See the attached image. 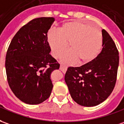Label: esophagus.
Segmentation results:
<instances>
[{"mask_svg":"<svg viewBox=\"0 0 124 124\" xmlns=\"http://www.w3.org/2000/svg\"><path fill=\"white\" fill-rule=\"evenodd\" d=\"M67 66H65V65H62V64H61L60 65V70L61 71H65L67 70Z\"/></svg>","mask_w":124,"mask_h":124,"instance_id":"esophagus-1","label":"esophagus"}]
</instances>
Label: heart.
Wrapping results in <instances>:
<instances>
[{"mask_svg":"<svg viewBox=\"0 0 124 124\" xmlns=\"http://www.w3.org/2000/svg\"><path fill=\"white\" fill-rule=\"evenodd\" d=\"M47 41L51 53L55 58L59 57L68 48L70 50L61 57L65 63H72L78 60L80 63H87L96 59L103 46L102 33L92 25L80 21L64 23L59 30L51 29L47 33Z\"/></svg>","mask_w":124,"mask_h":124,"instance_id":"heart-1","label":"heart"}]
</instances>
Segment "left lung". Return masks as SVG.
Returning a JSON list of instances; mask_svg holds the SVG:
<instances>
[{"mask_svg":"<svg viewBox=\"0 0 124 124\" xmlns=\"http://www.w3.org/2000/svg\"><path fill=\"white\" fill-rule=\"evenodd\" d=\"M102 36L103 49L96 59L80 67H68L65 75L71 98L82 106L103 103L116 85L119 52L106 30H102Z\"/></svg>","mask_w":124,"mask_h":124,"instance_id":"obj_1","label":"left lung"}]
</instances>
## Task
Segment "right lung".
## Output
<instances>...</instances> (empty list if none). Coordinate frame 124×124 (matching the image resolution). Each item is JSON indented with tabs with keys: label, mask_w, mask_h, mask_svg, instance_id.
Returning <instances> with one entry per match:
<instances>
[{
	"label": "right lung",
	"mask_w": 124,
	"mask_h": 124,
	"mask_svg": "<svg viewBox=\"0 0 124 124\" xmlns=\"http://www.w3.org/2000/svg\"><path fill=\"white\" fill-rule=\"evenodd\" d=\"M54 17H39L23 25L13 38L6 54L8 85L15 96L29 105H38L50 96L51 73L60 65L50 54L47 41Z\"/></svg>",
	"instance_id": "right-lung-1"
}]
</instances>
